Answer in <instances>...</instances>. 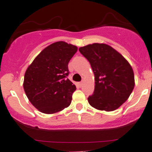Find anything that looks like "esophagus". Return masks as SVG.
I'll list each match as a JSON object with an SVG mask.
<instances>
[{"mask_svg": "<svg viewBox=\"0 0 152 152\" xmlns=\"http://www.w3.org/2000/svg\"><path fill=\"white\" fill-rule=\"evenodd\" d=\"M82 85H83V82H79V85H80V86H82Z\"/></svg>", "mask_w": 152, "mask_h": 152, "instance_id": "esophagus-1", "label": "esophagus"}]
</instances>
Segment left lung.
Here are the masks:
<instances>
[{"label": "left lung", "instance_id": "1", "mask_svg": "<svg viewBox=\"0 0 152 152\" xmlns=\"http://www.w3.org/2000/svg\"><path fill=\"white\" fill-rule=\"evenodd\" d=\"M79 52L89 61L95 77L93 95L88 98L94 108L113 111L130 96L134 88V74L129 61L112 47L94 43Z\"/></svg>", "mask_w": 152, "mask_h": 152}]
</instances>
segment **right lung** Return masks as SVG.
Instances as JSON below:
<instances>
[{
	"label": "right lung",
	"mask_w": 152,
	"mask_h": 152,
	"mask_svg": "<svg viewBox=\"0 0 152 152\" xmlns=\"http://www.w3.org/2000/svg\"><path fill=\"white\" fill-rule=\"evenodd\" d=\"M77 47L57 42L45 48L26 69L23 89L32 105L47 114L68 107L76 85L67 79L68 63Z\"/></svg>",
	"instance_id": "add662e5"
}]
</instances>
